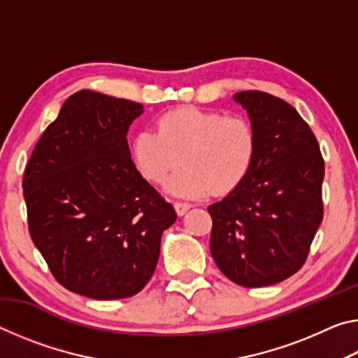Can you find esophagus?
I'll list each match as a JSON object with an SVG mask.
<instances>
[{"instance_id":"34e87169","label":"esophagus","mask_w":358,"mask_h":358,"mask_svg":"<svg viewBox=\"0 0 358 358\" xmlns=\"http://www.w3.org/2000/svg\"><path fill=\"white\" fill-rule=\"evenodd\" d=\"M173 207H175V211H177V215L181 216V215H185L186 211L191 208V205L186 203V202H175Z\"/></svg>"}]
</instances>
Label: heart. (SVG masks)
I'll return each mask as SVG.
<instances>
[{
  "instance_id": "b5f03b06",
  "label": "heart",
  "mask_w": 358,
  "mask_h": 358,
  "mask_svg": "<svg viewBox=\"0 0 358 358\" xmlns=\"http://www.w3.org/2000/svg\"><path fill=\"white\" fill-rule=\"evenodd\" d=\"M155 129L134 137L132 161L153 185H164L183 162L167 186L175 196L197 199L211 191L227 194L243 183L254 164L256 132L240 115L177 107L162 113Z\"/></svg>"
}]
</instances>
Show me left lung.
<instances>
[{
  "instance_id": "obj_1",
  "label": "left lung",
  "mask_w": 358,
  "mask_h": 358,
  "mask_svg": "<svg viewBox=\"0 0 358 358\" xmlns=\"http://www.w3.org/2000/svg\"><path fill=\"white\" fill-rule=\"evenodd\" d=\"M250 115L256 157L243 183L208 207L210 251L230 281L243 287L281 282L306 262L324 217V157L295 108L248 90L234 96Z\"/></svg>"
}]
</instances>
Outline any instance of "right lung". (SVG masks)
Masks as SVG:
<instances>
[{
    "instance_id": "add662e5",
    "label": "right lung",
    "mask_w": 358,
    "mask_h": 358,
    "mask_svg": "<svg viewBox=\"0 0 358 358\" xmlns=\"http://www.w3.org/2000/svg\"><path fill=\"white\" fill-rule=\"evenodd\" d=\"M142 104L82 90L36 143L23 173L28 230L55 280L94 300L132 296L153 276L171 203L131 159Z\"/></svg>"
}]
</instances>
